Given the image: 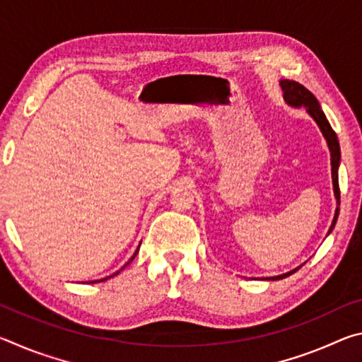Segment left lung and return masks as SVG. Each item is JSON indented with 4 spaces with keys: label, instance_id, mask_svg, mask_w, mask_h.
Wrapping results in <instances>:
<instances>
[{
    "label": "left lung",
    "instance_id": "obj_1",
    "mask_svg": "<svg viewBox=\"0 0 362 362\" xmlns=\"http://www.w3.org/2000/svg\"><path fill=\"white\" fill-rule=\"evenodd\" d=\"M281 89L284 90V100L289 103L291 107H305L306 112L316 121V124L320 126V129L322 132L324 139H326L327 146H329V151H330V166H332V183H334V194H335V199H337V206L340 204V188H339V166H340V145H339V140H337V134L334 132L332 127H330L329 121L326 118V115L321 110L320 102H317L316 97L310 93L308 89L305 88L297 81H291V79H281ZM337 217H339V207L335 209V216L332 220V225H330V228L327 231V235L330 231L334 230L335 222H337ZM300 268V267H298ZM298 268L292 269V272L286 273V274H281V276H273V278H268V279H283L286 276H289V274L296 273Z\"/></svg>",
    "mask_w": 362,
    "mask_h": 362
}]
</instances>
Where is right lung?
Instances as JSON below:
<instances>
[{"label":"right lung","instance_id":"obj_1","mask_svg":"<svg viewBox=\"0 0 362 362\" xmlns=\"http://www.w3.org/2000/svg\"><path fill=\"white\" fill-rule=\"evenodd\" d=\"M139 247H140V244H139ZM139 247H137V250H136V252H134V255L131 257V260H129V262H132V260H134V257H136V255H137V252H139ZM129 262H127V263H126V265H129ZM126 265H124V267H126ZM124 267H122V268H124ZM122 268H121V269H122ZM121 269H119V272H121ZM119 272H116V273H113V274H112V276H107V278H103V279H97V281H93V283H102V281H107L108 278H113V276H116V274H118Z\"/></svg>","mask_w":362,"mask_h":362}]
</instances>
